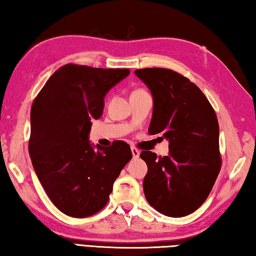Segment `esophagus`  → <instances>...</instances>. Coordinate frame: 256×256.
Instances as JSON below:
<instances>
[{"instance_id": "esophagus-1", "label": "esophagus", "mask_w": 256, "mask_h": 256, "mask_svg": "<svg viewBox=\"0 0 256 256\" xmlns=\"http://www.w3.org/2000/svg\"><path fill=\"white\" fill-rule=\"evenodd\" d=\"M131 151H132V156L134 159H138V158L140 156V151H138L136 148H131Z\"/></svg>"}]
</instances>
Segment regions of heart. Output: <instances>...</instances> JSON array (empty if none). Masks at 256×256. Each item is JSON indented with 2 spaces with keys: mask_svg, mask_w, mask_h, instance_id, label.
Instances as JSON below:
<instances>
[{
  "mask_svg": "<svg viewBox=\"0 0 256 256\" xmlns=\"http://www.w3.org/2000/svg\"><path fill=\"white\" fill-rule=\"evenodd\" d=\"M143 92L142 90H136V92Z\"/></svg>",
  "mask_w": 256,
  "mask_h": 256,
  "instance_id": "heart-1",
  "label": "heart"
}]
</instances>
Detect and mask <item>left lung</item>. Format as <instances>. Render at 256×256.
Returning <instances> with one entry per match:
<instances>
[{"label":"left lung","mask_w":256,"mask_h":256,"mask_svg":"<svg viewBox=\"0 0 256 256\" xmlns=\"http://www.w3.org/2000/svg\"><path fill=\"white\" fill-rule=\"evenodd\" d=\"M134 74L153 97L148 133L169 141L166 156L141 152L148 166L144 194L159 212L187 216L205 202L220 171L216 113L194 82L171 69L144 68Z\"/></svg>","instance_id":"1"}]
</instances>
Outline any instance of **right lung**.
I'll return each instance as SVG.
<instances>
[{"label": "right lung", "instance_id": "right-lung-1", "mask_svg": "<svg viewBox=\"0 0 256 256\" xmlns=\"http://www.w3.org/2000/svg\"><path fill=\"white\" fill-rule=\"evenodd\" d=\"M128 69L67 64L52 74L31 108L29 153L50 200L68 216L84 218L105 207L113 184L132 159L128 143L92 146V118L103 114L110 88Z\"/></svg>", "mask_w": 256, "mask_h": 256}]
</instances>
